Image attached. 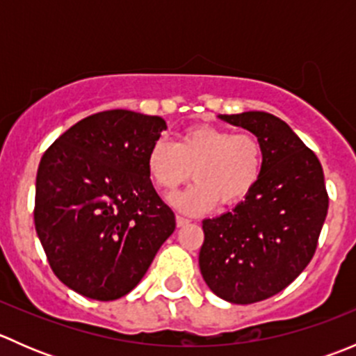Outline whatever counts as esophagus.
Wrapping results in <instances>:
<instances>
[{
	"label": "esophagus",
	"instance_id": "34e87169",
	"mask_svg": "<svg viewBox=\"0 0 356 356\" xmlns=\"http://www.w3.org/2000/svg\"><path fill=\"white\" fill-rule=\"evenodd\" d=\"M175 222H177L179 227H182V225H188L191 220H189V218H186V217H182V215H177V217H175Z\"/></svg>",
	"mask_w": 356,
	"mask_h": 356
}]
</instances>
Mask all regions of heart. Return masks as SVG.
<instances>
[{"label":"heart","mask_w":356,"mask_h":356,"mask_svg":"<svg viewBox=\"0 0 356 356\" xmlns=\"http://www.w3.org/2000/svg\"><path fill=\"white\" fill-rule=\"evenodd\" d=\"M149 179L170 196L191 179L195 186L174 198L186 213H203L220 201L239 203L257 188L264 172V146L253 134L217 127L189 129L175 145L158 139L146 156Z\"/></svg>","instance_id":"1"}]
</instances>
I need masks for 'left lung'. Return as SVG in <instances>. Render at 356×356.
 Here are the masks:
<instances>
[{"mask_svg": "<svg viewBox=\"0 0 356 356\" xmlns=\"http://www.w3.org/2000/svg\"><path fill=\"white\" fill-rule=\"evenodd\" d=\"M220 118L260 139L264 172L234 210L203 220L200 270L218 298L250 305L281 293L310 264L329 196L317 155L284 120L265 111Z\"/></svg>", "mask_w": 356, "mask_h": 356, "instance_id": "1", "label": "left lung"}]
</instances>
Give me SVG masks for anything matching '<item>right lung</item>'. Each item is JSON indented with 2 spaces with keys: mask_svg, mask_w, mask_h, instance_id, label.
Instances as JSON below:
<instances>
[{
  "mask_svg": "<svg viewBox=\"0 0 356 356\" xmlns=\"http://www.w3.org/2000/svg\"><path fill=\"white\" fill-rule=\"evenodd\" d=\"M167 124L106 110L63 132L41 158L34 224L56 277L86 298L125 296L175 229L146 156Z\"/></svg>",
  "mask_w": 356,
  "mask_h": 356,
  "instance_id": "right-lung-1",
  "label": "right lung"
}]
</instances>
